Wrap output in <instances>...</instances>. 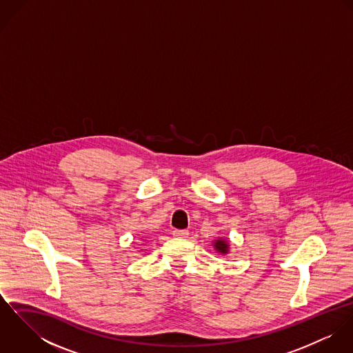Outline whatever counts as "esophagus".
Listing matches in <instances>:
<instances>
[{
  "label": "esophagus",
  "instance_id": "1",
  "mask_svg": "<svg viewBox=\"0 0 353 353\" xmlns=\"http://www.w3.org/2000/svg\"><path fill=\"white\" fill-rule=\"evenodd\" d=\"M172 235L176 236V238H188L189 231H188V230H174V231H172Z\"/></svg>",
  "mask_w": 353,
  "mask_h": 353
}]
</instances>
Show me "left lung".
Returning a JSON list of instances; mask_svg holds the SVG:
<instances>
[{
    "mask_svg": "<svg viewBox=\"0 0 353 353\" xmlns=\"http://www.w3.org/2000/svg\"><path fill=\"white\" fill-rule=\"evenodd\" d=\"M214 248H216V250L219 252H223V254L228 252V245L223 239H219L217 242H214Z\"/></svg>",
    "mask_w": 353,
    "mask_h": 353,
    "instance_id": "1",
    "label": "left lung"
}]
</instances>
